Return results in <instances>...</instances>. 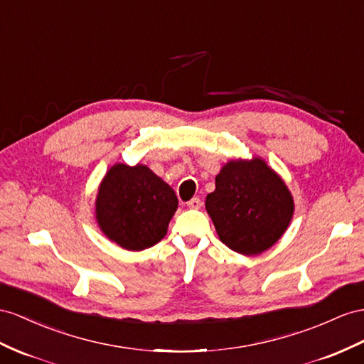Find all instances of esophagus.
Listing matches in <instances>:
<instances>
[{"label":"esophagus","instance_id":"34e87169","mask_svg":"<svg viewBox=\"0 0 364 364\" xmlns=\"http://www.w3.org/2000/svg\"><path fill=\"white\" fill-rule=\"evenodd\" d=\"M188 208H189V209H200V208H201V200H200V198H192V200L188 203Z\"/></svg>","mask_w":364,"mask_h":364}]
</instances>
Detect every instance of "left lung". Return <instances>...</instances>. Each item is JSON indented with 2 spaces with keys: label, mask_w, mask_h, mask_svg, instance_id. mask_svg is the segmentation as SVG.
<instances>
[{
  "label": "left lung",
  "mask_w": 364,
  "mask_h": 364,
  "mask_svg": "<svg viewBox=\"0 0 364 364\" xmlns=\"http://www.w3.org/2000/svg\"><path fill=\"white\" fill-rule=\"evenodd\" d=\"M294 209L287 184L259 156L229 160L206 197L221 243L246 257L271 249L291 225Z\"/></svg>",
  "instance_id": "left-lung-1"
}]
</instances>
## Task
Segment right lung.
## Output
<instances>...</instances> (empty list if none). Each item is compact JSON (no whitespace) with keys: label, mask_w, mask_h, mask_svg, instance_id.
Returning a JSON list of instances; mask_svg holds the SVG:
<instances>
[{"label":"right lung","mask_w":364,"mask_h":364,"mask_svg":"<svg viewBox=\"0 0 364 364\" xmlns=\"http://www.w3.org/2000/svg\"><path fill=\"white\" fill-rule=\"evenodd\" d=\"M176 208L173 189L146 164L117 163L98 186L95 220L112 243L138 252L166 237Z\"/></svg>","instance_id":"1"}]
</instances>
